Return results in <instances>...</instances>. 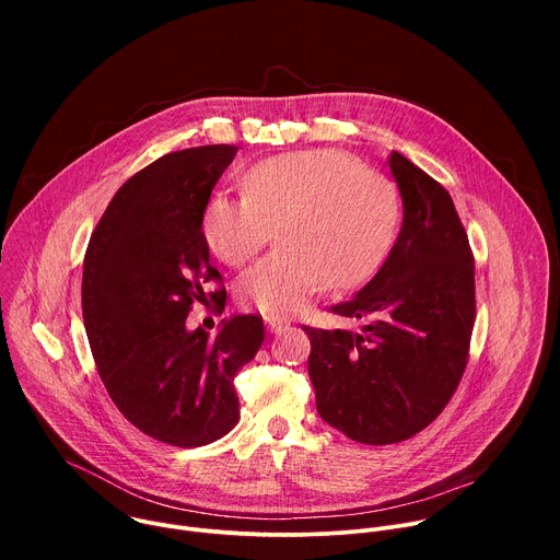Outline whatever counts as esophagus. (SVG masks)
I'll return each mask as SVG.
<instances>
[{
    "label": "esophagus",
    "instance_id": "1",
    "mask_svg": "<svg viewBox=\"0 0 560 560\" xmlns=\"http://www.w3.org/2000/svg\"><path fill=\"white\" fill-rule=\"evenodd\" d=\"M266 328L270 335H279L283 328H288V322H283V318H277V316H266Z\"/></svg>",
    "mask_w": 560,
    "mask_h": 560
}]
</instances>
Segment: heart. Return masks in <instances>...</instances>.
I'll return each instance as SVG.
<instances>
[{
  "mask_svg": "<svg viewBox=\"0 0 560 560\" xmlns=\"http://www.w3.org/2000/svg\"><path fill=\"white\" fill-rule=\"evenodd\" d=\"M242 199L212 195L201 210L206 246L244 266L272 238L279 248L238 281V301L270 316L303 310L326 283L348 288L385 259L396 232L394 186L341 150H296L248 168Z\"/></svg>",
  "mask_w": 560,
  "mask_h": 560,
  "instance_id": "b5f03b06",
  "label": "heart"
}]
</instances>
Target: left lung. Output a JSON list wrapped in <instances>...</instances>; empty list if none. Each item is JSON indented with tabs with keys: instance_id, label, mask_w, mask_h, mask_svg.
Segmentation results:
<instances>
[{
	"instance_id": "obj_1",
	"label": "left lung",
	"mask_w": 560,
	"mask_h": 560,
	"mask_svg": "<svg viewBox=\"0 0 560 560\" xmlns=\"http://www.w3.org/2000/svg\"><path fill=\"white\" fill-rule=\"evenodd\" d=\"M404 221L376 275L339 316L357 330L303 328L322 419L368 445L428 428L452 398L474 328V259L450 192L401 152L387 156Z\"/></svg>"
}]
</instances>
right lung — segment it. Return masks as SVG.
I'll list each match as a JSON object with an SVG mask.
<instances>
[{"label": "right lung", "mask_w": 560, "mask_h": 560, "mask_svg": "<svg viewBox=\"0 0 560 560\" xmlns=\"http://www.w3.org/2000/svg\"><path fill=\"white\" fill-rule=\"evenodd\" d=\"M236 150L188 148L132 175L84 259V326L113 404L143 434L177 447L212 443L236 425L234 374L266 337L255 314L223 318L214 337L186 326L190 305L206 301V283L221 279L201 210Z\"/></svg>", "instance_id": "1"}]
</instances>
